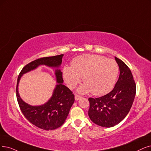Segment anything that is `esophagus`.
I'll use <instances>...</instances> for the list:
<instances>
[{
    "label": "esophagus",
    "instance_id": "34e87169",
    "mask_svg": "<svg viewBox=\"0 0 151 151\" xmlns=\"http://www.w3.org/2000/svg\"><path fill=\"white\" fill-rule=\"evenodd\" d=\"M82 96H80V95H78V94H75V100H76V101H78V100H79L80 98H81Z\"/></svg>",
    "mask_w": 151,
    "mask_h": 151
}]
</instances>
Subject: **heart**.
Listing matches in <instances>:
<instances>
[{
  "label": "heart",
  "instance_id": "b5f03b06",
  "mask_svg": "<svg viewBox=\"0 0 151 151\" xmlns=\"http://www.w3.org/2000/svg\"><path fill=\"white\" fill-rule=\"evenodd\" d=\"M118 71L114 60L98 55L85 54L73 60L71 66L64 67L63 76L70 88L76 86L82 77L85 84L79 88L80 92L91 91L94 95H103L112 90Z\"/></svg>",
  "mask_w": 151,
  "mask_h": 151
}]
</instances>
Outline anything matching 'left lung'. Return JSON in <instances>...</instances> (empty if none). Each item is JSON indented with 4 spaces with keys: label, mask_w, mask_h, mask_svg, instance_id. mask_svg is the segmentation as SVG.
<instances>
[{
    "label": "left lung",
    "mask_w": 151,
    "mask_h": 151,
    "mask_svg": "<svg viewBox=\"0 0 151 151\" xmlns=\"http://www.w3.org/2000/svg\"><path fill=\"white\" fill-rule=\"evenodd\" d=\"M120 74L113 90L99 98H90L88 115L96 124L110 127L119 124L129 112L134 99L136 85L132 73L122 60L115 57Z\"/></svg>",
    "instance_id": "8db88e82"
}]
</instances>
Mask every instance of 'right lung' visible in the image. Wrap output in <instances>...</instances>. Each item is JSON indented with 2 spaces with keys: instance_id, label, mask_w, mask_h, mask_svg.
Segmentation results:
<instances>
[{
  "instance_id": "1",
  "label": "right lung",
  "mask_w": 151,
  "mask_h": 151,
  "mask_svg": "<svg viewBox=\"0 0 151 151\" xmlns=\"http://www.w3.org/2000/svg\"><path fill=\"white\" fill-rule=\"evenodd\" d=\"M63 56V55L61 54L33 61L22 68L17 78L16 96L22 114L32 124L46 131L55 129L63 124L75 101V95L73 92L63 85L62 72H61L60 70H55V74L58 84L55 88L51 98L43 105L33 106L25 103L19 94V83L23 74L35 70L40 65L58 68L62 62Z\"/></svg>"
}]
</instances>
